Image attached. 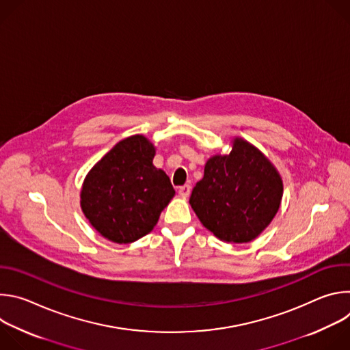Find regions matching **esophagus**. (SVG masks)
<instances>
[{"mask_svg":"<svg viewBox=\"0 0 350 350\" xmlns=\"http://www.w3.org/2000/svg\"><path fill=\"white\" fill-rule=\"evenodd\" d=\"M178 193H180L183 198H187V196L191 193V185L185 184V185L180 187V188H178Z\"/></svg>","mask_w":350,"mask_h":350,"instance_id":"esophagus-1","label":"esophagus"}]
</instances>
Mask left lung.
Instances as JSON below:
<instances>
[{"mask_svg": "<svg viewBox=\"0 0 350 350\" xmlns=\"http://www.w3.org/2000/svg\"><path fill=\"white\" fill-rule=\"evenodd\" d=\"M231 145L230 154L208 159L189 205L216 238L243 243L271 223L281 206L284 185L275 166L255 145L239 137Z\"/></svg>", "mask_w": 350, "mask_h": 350, "instance_id": "1", "label": "left lung"}]
</instances>
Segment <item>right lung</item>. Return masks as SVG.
Here are the masks:
<instances>
[{"label":"right lung","instance_id":"1","mask_svg":"<svg viewBox=\"0 0 350 350\" xmlns=\"http://www.w3.org/2000/svg\"><path fill=\"white\" fill-rule=\"evenodd\" d=\"M157 149L144 135L118 142L87 173L80 206L104 238L131 243L149 234L176 191L170 178L152 163Z\"/></svg>","mask_w":350,"mask_h":350}]
</instances>
